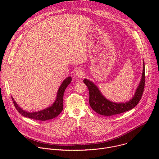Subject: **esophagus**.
Returning <instances> with one entry per match:
<instances>
[{
  "label": "esophagus",
  "mask_w": 159,
  "mask_h": 159,
  "mask_svg": "<svg viewBox=\"0 0 159 159\" xmlns=\"http://www.w3.org/2000/svg\"><path fill=\"white\" fill-rule=\"evenodd\" d=\"M84 72L82 69H78L75 71V75L79 78H83L84 77Z\"/></svg>",
  "instance_id": "esophagus-1"
}]
</instances>
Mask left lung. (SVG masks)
<instances>
[{
	"instance_id": "left-lung-1",
	"label": "left lung",
	"mask_w": 159,
	"mask_h": 159,
	"mask_svg": "<svg viewBox=\"0 0 159 159\" xmlns=\"http://www.w3.org/2000/svg\"><path fill=\"white\" fill-rule=\"evenodd\" d=\"M145 63H143L142 79L136 90L134 95L128 102L121 103H116L107 100L102 95L98 87L93 82L87 79H84V82L89 89L90 107L98 114L106 116L121 114L134 108L138 104L143 95L145 83Z\"/></svg>"
}]
</instances>
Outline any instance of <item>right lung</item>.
Returning <instances> with one entry per match:
<instances>
[{"label":"right lung","instance_id":"add662e5","mask_svg":"<svg viewBox=\"0 0 159 159\" xmlns=\"http://www.w3.org/2000/svg\"><path fill=\"white\" fill-rule=\"evenodd\" d=\"M72 81V77H69L63 80L61 83L60 87L57 93V96L55 101L54 103L49 107L44 109L42 111L33 112H29L28 111H25V110L20 108L14 99L12 98V100L14 104L15 107L17 111L20 113V115L24 116L25 117L29 118L33 120H39V121H46L49 120L53 118H56L57 116L60 115V113L63 110V94L66 87L70 84Z\"/></svg>","mask_w":159,"mask_h":159}]
</instances>
